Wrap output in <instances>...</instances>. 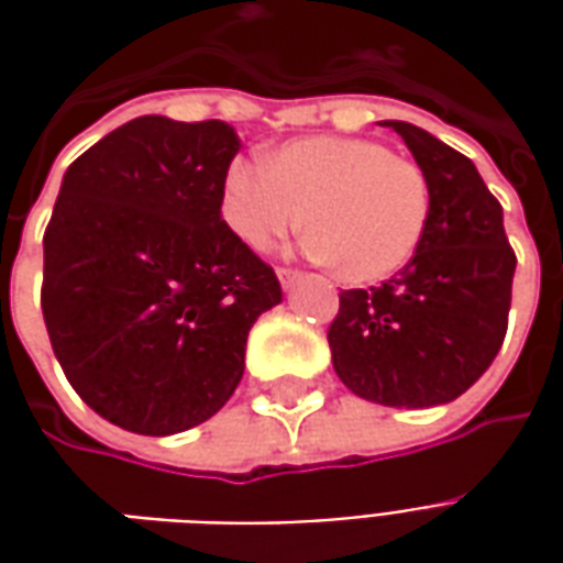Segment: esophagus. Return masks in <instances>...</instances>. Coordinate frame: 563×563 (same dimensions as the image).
<instances>
[{"label":"esophagus","instance_id":"esophagus-1","mask_svg":"<svg viewBox=\"0 0 563 563\" xmlns=\"http://www.w3.org/2000/svg\"><path fill=\"white\" fill-rule=\"evenodd\" d=\"M277 280H280V286H283V289H292L295 283L301 280V274H298V271L280 268V271H277Z\"/></svg>","mask_w":563,"mask_h":563}]
</instances>
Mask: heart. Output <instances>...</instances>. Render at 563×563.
Masks as SVG:
<instances>
[{
  "instance_id": "obj_1",
  "label": "heart",
  "mask_w": 563,
  "mask_h": 563,
  "mask_svg": "<svg viewBox=\"0 0 563 563\" xmlns=\"http://www.w3.org/2000/svg\"><path fill=\"white\" fill-rule=\"evenodd\" d=\"M222 220L250 250H271L301 222L307 253L346 283L389 280L416 256L431 213L422 168L367 139L313 135L234 159L222 174Z\"/></svg>"
}]
</instances>
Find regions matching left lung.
I'll return each instance as SVG.
<instances>
[{
    "label": "left lung",
    "instance_id": "left-lung-1",
    "mask_svg": "<svg viewBox=\"0 0 563 563\" xmlns=\"http://www.w3.org/2000/svg\"><path fill=\"white\" fill-rule=\"evenodd\" d=\"M413 153L431 189L416 256L383 286L341 292L329 329L343 386L383 407L455 401L495 362L507 334L516 253L504 208L467 156L431 132L383 120Z\"/></svg>",
    "mask_w": 563,
    "mask_h": 563
}]
</instances>
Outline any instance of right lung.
Here are the masks:
<instances>
[{"mask_svg": "<svg viewBox=\"0 0 563 563\" xmlns=\"http://www.w3.org/2000/svg\"><path fill=\"white\" fill-rule=\"evenodd\" d=\"M229 123L129 120L68 165L44 232L42 313L71 389L123 431L208 422L244 377L277 274L222 220Z\"/></svg>", "mask_w": 563, "mask_h": 563, "instance_id": "right-lung-1", "label": "right lung"}]
</instances>
